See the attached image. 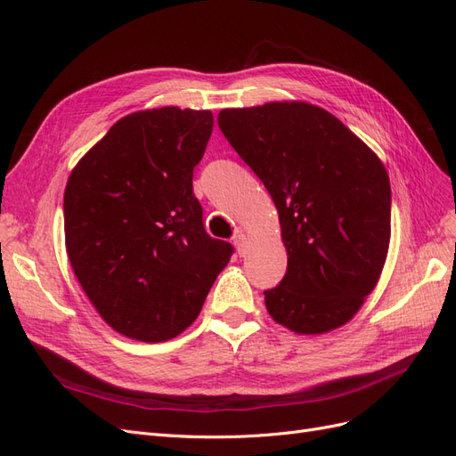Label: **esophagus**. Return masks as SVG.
<instances>
[{
	"label": "esophagus",
	"mask_w": 456,
	"mask_h": 456,
	"mask_svg": "<svg viewBox=\"0 0 456 456\" xmlns=\"http://www.w3.org/2000/svg\"><path fill=\"white\" fill-rule=\"evenodd\" d=\"M233 245H236V249H238L240 255H245V251H247V236H245L241 230H238L236 236H233Z\"/></svg>",
	"instance_id": "1"
}]
</instances>
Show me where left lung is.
I'll return each instance as SVG.
<instances>
[{
    "label": "left lung",
    "instance_id": "1",
    "mask_svg": "<svg viewBox=\"0 0 456 456\" xmlns=\"http://www.w3.org/2000/svg\"><path fill=\"white\" fill-rule=\"evenodd\" d=\"M218 127L278 207L287 273L268 314L298 335L348 323L377 287L390 245V178L327 110L266 102L220 110Z\"/></svg>",
    "mask_w": 456,
    "mask_h": 456
}]
</instances>
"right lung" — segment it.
Returning <instances> with one entry per match:
<instances>
[{
    "instance_id": "obj_1",
    "label": "right lung",
    "mask_w": 456,
    "mask_h": 456,
    "mask_svg": "<svg viewBox=\"0 0 456 456\" xmlns=\"http://www.w3.org/2000/svg\"><path fill=\"white\" fill-rule=\"evenodd\" d=\"M211 133L209 110H142L116 121L68 178V258L91 305L123 337L181 335L233 253L205 232L191 188Z\"/></svg>"
}]
</instances>
